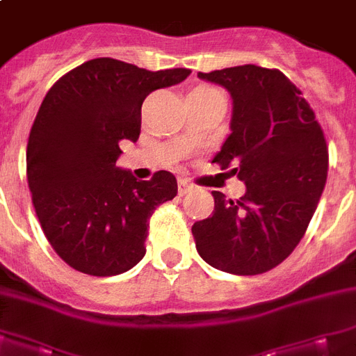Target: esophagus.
Masks as SVG:
<instances>
[{"label":"esophagus","mask_w":356,"mask_h":356,"mask_svg":"<svg viewBox=\"0 0 356 356\" xmlns=\"http://www.w3.org/2000/svg\"><path fill=\"white\" fill-rule=\"evenodd\" d=\"M191 189H193V186H191L188 180H178V193L186 195V193H189Z\"/></svg>","instance_id":"obj_1"}]
</instances>
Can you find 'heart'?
<instances>
[{"instance_id": "1", "label": "heart", "mask_w": 356, "mask_h": 356, "mask_svg": "<svg viewBox=\"0 0 356 356\" xmlns=\"http://www.w3.org/2000/svg\"><path fill=\"white\" fill-rule=\"evenodd\" d=\"M200 88H208V86H200Z\"/></svg>"}]
</instances>
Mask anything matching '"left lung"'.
<instances>
[{"label": "left lung", "mask_w": 356, "mask_h": 356, "mask_svg": "<svg viewBox=\"0 0 356 356\" xmlns=\"http://www.w3.org/2000/svg\"><path fill=\"white\" fill-rule=\"evenodd\" d=\"M199 76L231 93V135L212 163L238 175L245 193L232 200L212 191L213 213L191 227L195 245L213 268L263 274L289 257L308 229L327 181V140L282 71L238 65Z\"/></svg>", "instance_id": "obj_1"}]
</instances>
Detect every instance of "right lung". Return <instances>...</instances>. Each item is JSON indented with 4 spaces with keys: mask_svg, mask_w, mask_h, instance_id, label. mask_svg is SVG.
<instances>
[{
    "mask_svg": "<svg viewBox=\"0 0 356 356\" xmlns=\"http://www.w3.org/2000/svg\"><path fill=\"white\" fill-rule=\"evenodd\" d=\"M189 74L184 67L154 73L95 58L44 95L29 131L26 175L42 232L71 268L116 276L144 257L149 218L175 199L178 184L167 170L149 180L120 170V143L138 140L149 93Z\"/></svg>",
    "mask_w": 356,
    "mask_h": 356,
    "instance_id": "right-lung-1",
    "label": "right lung"
}]
</instances>
